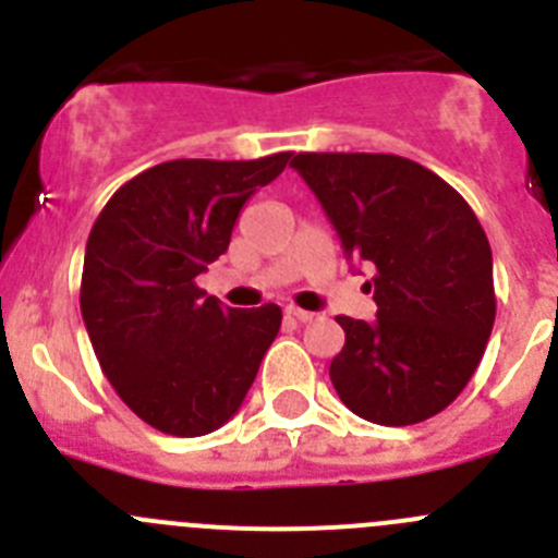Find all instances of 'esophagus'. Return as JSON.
Instances as JSON below:
<instances>
[{
    "label": "esophagus",
    "mask_w": 558,
    "mask_h": 558,
    "mask_svg": "<svg viewBox=\"0 0 558 558\" xmlns=\"http://www.w3.org/2000/svg\"><path fill=\"white\" fill-rule=\"evenodd\" d=\"M288 318H293V322L307 324V322H313L315 313H307V310H299V307H288Z\"/></svg>",
    "instance_id": "34e87169"
}]
</instances>
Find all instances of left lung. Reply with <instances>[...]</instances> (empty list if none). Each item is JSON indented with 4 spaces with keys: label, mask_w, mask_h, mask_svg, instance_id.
<instances>
[{
    "label": "left lung",
    "mask_w": 558,
    "mask_h": 558,
    "mask_svg": "<svg viewBox=\"0 0 558 558\" xmlns=\"http://www.w3.org/2000/svg\"><path fill=\"white\" fill-rule=\"evenodd\" d=\"M340 236L372 265L377 322L338 315L347 343L329 363L343 405L405 427L445 411L475 374L495 327L486 231L436 172L391 153H299L290 161Z\"/></svg>",
    "instance_id": "left-lung-1"
}]
</instances>
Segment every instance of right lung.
I'll return each mask as SVG.
<instances>
[{
  "label": "right lung",
  "mask_w": 558,
  "mask_h": 558,
  "mask_svg": "<svg viewBox=\"0 0 558 558\" xmlns=\"http://www.w3.org/2000/svg\"><path fill=\"white\" fill-rule=\"evenodd\" d=\"M288 161H165L113 192L92 226L83 324L113 391L156 430L192 438L226 425L282 327L276 304L223 307L195 276L226 254L245 201Z\"/></svg>",
  "instance_id": "obj_1"
}]
</instances>
